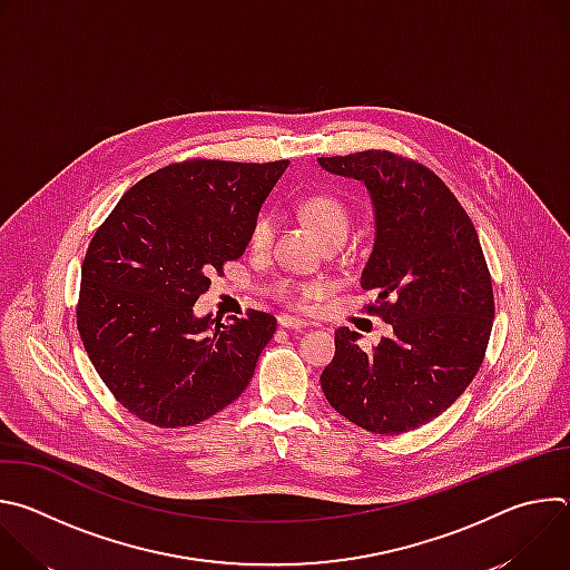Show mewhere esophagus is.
<instances>
[{
  "label": "esophagus",
  "mask_w": 570,
  "mask_h": 570,
  "mask_svg": "<svg viewBox=\"0 0 570 570\" xmlns=\"http://www.w3.org/2000/svg\"><path fill=\"white\" fill-rule=\"evenodd\" d=\"M279 327L284 330H306L308 324L295 315H279Z\"/></svg>",
  "instance_id": "esophagus-1"
}]
</instances>
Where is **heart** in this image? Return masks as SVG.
Returning <instances> with one entry per match:
<instances>
[{
    "label": "heart",
    "instance_id": "b5f03b06",
    "mask_svg": "<svg viewBox=\"0 0 570 570\" xmlns=\"http://www.w3.org/2000/svg\"><path fill=\"white\" fill-rule=\"evenodd\" d=\"M302 214L324 243L332 238H347L350 212L336 196H330V194L311 196L308 200H304ZM273 234H275V218L271 212H262L250 227V248L266 250L271 246ZM317 291H320V286H313V284L311 286H293L286 282L279 284V293L288 299H293L295 295L311 297Z\"/></svg>",
    "mask_w": 570,
    "mask_h": 570
}]
</instances>
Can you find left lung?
<instances>
[{
	"mask_svg": "<svg viewBox=\"0 0 570 570\" xmlns=\"http://www.w3.org/2000/svg\"><path fill=\"white\" fill-rule=\"evenodd\" d=\"M334 176L363 183L374 246L361 275L370 311L392 334L372 350L336 332L320 383L334 409L365 431L396 435L438 415L473 381L494 324V291L475 227L426 167L387 150L317 157Z\"/></svg>",
	"mask_w": 570,
	"mask_h": 570,
	"instance_id": "obj_1",
	"label": "left lung"
}]
</instances>
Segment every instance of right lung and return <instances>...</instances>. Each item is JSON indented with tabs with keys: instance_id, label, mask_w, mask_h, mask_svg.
Instances as JSON below:
<instances>
[{
	"instance_id": "add662e5",
	"label": "right lung",
	"mask_w": 570,
	"mask_h": 570,
	"mask_svg": "<svg viewBox=\"0 0 570 570\" xmlns=\"http://www.w3.org/2000/svg\"><path fill=\"white\" fill-rule=\"evenodd\" d=\"M286 169L288 159L171 165L128 189L97 229L76 324L108 390L141 422L194 426L248 387L277 320L250 311L220 324L194 304L214 271L246 253Z\"/></svg>"
}]
</instances>
